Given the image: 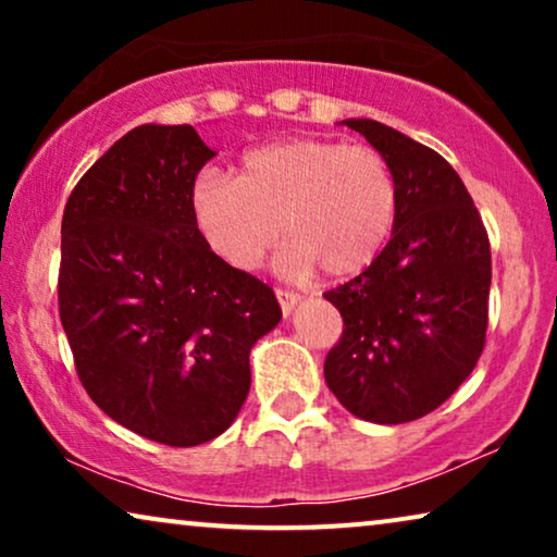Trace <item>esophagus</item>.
Instances as JSON below:
<instances>
[{
    "instance_id": "1",
    "label": "esophagus",
    "mask_w": 557,
    "mask_h": 557,
    "mask_svg": "<svg viewBox=\"0 0 557 557\" xmlns=\"http://www.w3.org/2000/svg\"><path fill=\"white\" fill-rule=\"evenodd\" d=\"M276 296H278V304H281V311H284V317L292 314L296 304L301 301V296L292 292V288H276Z\"/></svg>"
}]
</instances>
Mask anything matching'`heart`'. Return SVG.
I'll return each instance as SVG.
<instances>
[{
	"instance_id": "heart-1",
	"label": "heart",
	"mask_w": 557,
	"mask_h": 557,
	"mask_svg": "<svg viewBox=\"0 0 557 557\" xmlns=\"http://www.w3.org/2000/svg\"><path fill=\"white\" fill-rule=\"evenodd\" d=\"M400 185L383 151L368 144L288 139L240 157L235 180L202 170L189 187V212L205 246L238 271H253L278 243H294L286 269L319 265L355 276L375 263L393 235Z\"/></svg>"
}]
</instances>
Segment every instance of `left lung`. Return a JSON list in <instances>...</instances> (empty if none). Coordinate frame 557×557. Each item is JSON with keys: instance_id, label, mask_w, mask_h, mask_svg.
Listing matches in <instances>:
<instances>
[{"instance_id": "obj_1", "label": "left lung", "mask_w": 557, "mask_h": 557, "mask_svg": "<svg viewBox=\"0 0 557 557\" xmlns=\"http://www.w3.org/2000/svg\"><path fill=\"white\" fill-rule=\"evenodd\" d=\"M345 126L393 164L400 210L375 263L324 294L345 322L324 380L362 421L408 423L451 398L484 352L490 235L438 151L372 119Z\"/></svg>"}]
</instances>
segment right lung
Segmentation results:
<instances>
[{
  "instance_id": "obj_1",
  "label": "right lung",
  "mask_w": 557,
  "mask_h": 557,
  "mask_svg": "<svg viewBox=\"0 0 557 557\" xmlns=\"http://www.w3.org/2000/svg\"><path fill=\"white\" fill-rule=\"evenodd\" d=\"M215 157L193 126H136L73 187L58 307L90 400L128 431L197 446L235 421L276 294L205 246L189 187Z\"/></svg>"
}]
</instances>
